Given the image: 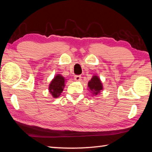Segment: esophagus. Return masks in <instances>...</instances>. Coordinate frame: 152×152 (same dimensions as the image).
<instances>
[{
	"mask_svg": "<svg viewBox=\"0 0 152 152\" xmlns=\"http://www.w3.org/2000/svg\"><path fill=\"white\" fill-rule=\"evenodd\" d=\"M74 80L76 81H80L81 80V76L78 75V76H74Z\"/></svg>",
	"mask_w": 152,
	"mask_h": 152,
	"instance_id": "esophagus-1",
	"label": "esophagus"
}]
</instances>
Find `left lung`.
<instances>
[{
	"instance_id": "obj_1",
	"label": "left lung",
	"mask_w": 152,
	"mask_h": 152,
	"mask_svg": "<svg viewBox=\"0 0 152 152\" xmlns=\"http://www.w3.org/2000/svg\"><path fill=\"white\" fill-rule=\"evenodd\" d=\"M88 90L93 96H97L103 90V86L101 79L98 76L93 75L88 83Z\"/></svg>"
}]
</instances>
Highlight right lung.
<instances>
[{"mask_svg":"<svg viewBox=\"0 0 152 152\" xmlns=\"http://www.w3.org/2000/svg\"><path fill=\"white\" fill-rule=\"evenodd\" d=\"M66 79L61 74H57L54 76L49 85V92L53 98L60 96L65 86Z\"/></svg>","mask_w":152,"mask_h":152,"instance_id":"right-lung-1","label":"right lung"}]
</instances>
